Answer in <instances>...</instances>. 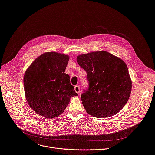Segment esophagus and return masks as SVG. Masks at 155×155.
Segmentation results:
<instances>
[{"label": "esophagus", "instance_id": "34e87169", "mask_svg": "<svg viewBox=\"0 0 155 155\" xmlns=\"http://www.w3.org/2000/svg\"><path fill=\"white\" fill-rule=\"evenodd\" d=\"M75 91L78 94H80V86L78 85H76V86H75Z\"/></svg>", "mask_w": 155, "mask_h": 155}]
</instances>
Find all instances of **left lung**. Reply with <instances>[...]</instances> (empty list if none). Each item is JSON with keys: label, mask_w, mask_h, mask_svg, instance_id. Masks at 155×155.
I'll return each mask as SVG.
<instances>
[{"label": "left lung", "mask_w": 155, "mask_h": 155, "mask_svg": "<svg viewBox=\"0 0 155 155\" xmlns=\"http://www.w3.org/2000/svg\"><path fill=\"white\" fill-rule=\"evenodd\" d=\"M80 66L87 73L88 90L81 100L87 112L97 117L117 114L127 103L132 81L126 63L105 51L77 56Z\"/></svg>", "instance_id": "8db88e82"}]
</instances>
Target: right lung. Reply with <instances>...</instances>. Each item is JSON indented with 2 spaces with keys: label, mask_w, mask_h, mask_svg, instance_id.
<instances>
[{
  "label": "right lung",
  "mask_w": 155,
  "mask_h": 155,
  "mask_svg": "<svg viewBox=\"0 0 155 155\" xmlns=\"http://www.w3.org/2000/svg\"><path fill=\"white\" fill-rule=\"evenodd\" d=\"M70 56L56 52L39 56L24 73V88L29 107L48 119L64 112L70 98L78 95L65 73Z\"/></svg>",
  "instance_id": "right-lung-1"
}]
</instances>
